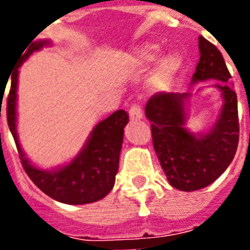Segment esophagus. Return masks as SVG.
Returning a JSON list of instances; mask_svg holds the SVG:
<instances>
[{"instance_id": "34e87169", "label": "esophagus", "mask_w": 250, "mask_h": 250, "mask_svg": "<svg viewBox=\"0 0 250 250\" xmlns=\"http://www.w3.org/2000/svg\"><path fill=\"white\" fill-rule=\"evenodd\" d=\"M128 115H130V120L132 122H136V120H140L143 118V111H142V107L138 106V104H135L130 108L128 111Z\"/></svg>"}]
</instances>
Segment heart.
Instances as JSON below:
<instances>
[{"label":"heart","instance_id":"b5f03b06","mask_svg":"<svg viewBox=\"0 0 250 250\" xmlns=\"http://www.w3.org/2000/svg\"><path fill=\"white\" fill-rule=\"evenodd\" d=\"M162 53L156 43H143L134 51V63L136 67L144 68L152 64ZM182 64V58L176 53H169L159 59L156 67L151 74L147 83L149 92H162L171 84Z\"/></svg>","mask_w":250,"mask_h":250}]
</instances>
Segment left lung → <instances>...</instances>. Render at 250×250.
<instances>
[{
    "mask_svg": "<svg viewBox=\"0 0 250 250\" xmlns=\"http://www.w3.org/2000/svg\"><path fill=\"white\" fill-rule=\"evenodd\" d=\"M200 59L191 84L217 81L212 87L220 92L223 106L219 118L205 132L187 128L192 92H160L146 106L151 122L153 148L173 188L192 192L205 188L232 163L238 144L237 97L229 84L225 61L217 47L199 37ZM201 90V88H200Z\"/></svg>",
    "mask_w": 250,
    "mask_h": 250,
    "instance_id": "left-lung-1",
    "label": "left lung"
}]
</instances>
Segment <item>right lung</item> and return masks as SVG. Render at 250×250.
I'll return each instance as SVG.
<instances>
[{
  "label": "right lung",
  "mask_w": 250,
  "mask_h": 250,
  "mask_svg": "<svg viewBox=\"0 0 250 250\" xmlns=\"http://www.w3.org/2000/svg\"><path fill=\"white\" fill-rule=\"evenodd\" d=\"M49 45H51L49 40L34 41L26 46L27 50H23V54H21L18 66L12 74V84L6 104L7 125L17 144L22 167L41 191L63 204L95 203L103 199L115 184L123 134L125 125L128 123V115L125 111L118 110L99 122L90 132L83 148L71 162L53 169H43L33 164L23 152L17 132L18 68L34 51Z\"/></svg>",
  "instance_id": "add662e5"
}]
</instances>
